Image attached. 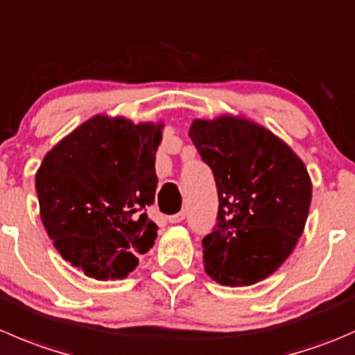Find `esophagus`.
<instances>
[{
	"instance_id": "1",
	"label": "esophagus",
	"mask_w": 355,
	"mask_h": 355,
	"mask_svg": "<svg viewBox=\"0 0 355 355\" xmlns=\"http://www.w3.org/2000/svg\"><path fill=\"white\" fill-rule=\"evenodd\" d=\"M184 218H185V211H178V213H175V215L168 216V222H170V223H180Z\"/></svg>"
}]
</instances>
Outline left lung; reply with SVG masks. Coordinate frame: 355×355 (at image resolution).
Instances as JSON below:
<instances>
[{
    "instance_id": "obj_1",
    "label": "left lung",
    "mask_w": 355,
    "mask_h": 355,
    "mask_svg": "<svg viewBox=\"0 0 355 355\" xmlns=\"http://www.w3.org/2000/svg\"><path fill=\"white\" fill-rule=\"evenodd\" d=\"M218 189V216L202 239L205 270L223 286H251L276 272L304 232L312 182L304 161L241 116L194 119L189 130Z\"/></svg>"
}]
</instances>
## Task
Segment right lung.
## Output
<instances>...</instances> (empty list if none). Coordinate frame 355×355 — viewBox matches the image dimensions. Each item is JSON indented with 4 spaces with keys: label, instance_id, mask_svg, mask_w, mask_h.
<instances>
[{
    "label": "right lung",
    "instance_id": "1",
    "mask_svg": "<svg viewBox=\"0 0 355 355\" xmlns=\"http://www.w3.org/2000/svg\"><path fill=\"white\" fill-rule=\"evenodd\" d=\"M163 123L97 114L62 139L36 171L40 213L64 260L98 281L123 279L157 237L146 206L157 187Z\"/></svg>",
    "mask_w": 355,
    "mask_h": 355
}]
</instances>
